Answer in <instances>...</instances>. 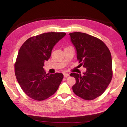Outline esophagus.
<instances>
[{
  "mask_svg": "<svg viewBox=\"0 0 127 127\" xmlns=\"http://www.w3.org/2000/svg\"><path fill=\"white\" fill-rule=\"evenodd\" d=\"M63 74H64V77H67L69 76V74L67 73H64Z\"/></svg>",
  "mask_w": 127,
  "mask_h": 127,
  "instance_id": "1",
  "label": "esophagus"
}]
</instances>
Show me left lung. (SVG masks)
<instances>
[{
	"instance_id": "8db88e82",
	"label": "left lung",
	"mask_w": 127,
	"mask_h": 127,
	"mask_svg": "<svg viewBox=\"0 0 127 127\" xmlns=\"http://www.w3.org/2000/svg\"><path fill=\"white\" fill-rule=\"evenodd\" d=\"M69 35L79 63L86 68L83 75L70 73L76 81L73 91L83 99L94 100L104 93L112 78L110 50L101 40L87 33L75 32Z\"/></svg>"
}]
</instances>
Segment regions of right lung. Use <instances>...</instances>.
Instances as JSON below:
<instances>
[{
    "instance_id": "1",
    "label": "right lung",
    "mask_w": 127,
    "mask_h": 127,
    "mask_svg": "<svg viewBox=\"0 0 127 127\" xmlns=\"http://www.w3.org/2000/svg\"><path fill=\"white\" fill-rule=\"evenodd\" d=\"M65 32H48L30 37L18 51L14 64L17 80L28 96L37 101L55 93L63 78L61 73L47 74L43 66L50 58L55 44Z\"/></svg>"
}]
</instances>
